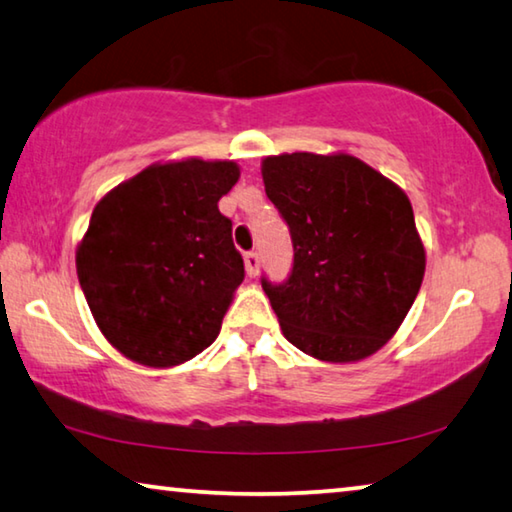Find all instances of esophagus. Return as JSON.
Here are the masks:
<instances>
[{"instance_id": "34e87169", "label": "esophagus", "mask_w": 512, "mask_h": 512, "mask_svg": "<svg viewBox=\"0 0 512 512\" xmlns=\"http://www.w3.org/2000/svg\"><path fill=\"white\" fill-rule=\"evenodd\" d=\"M246 271L250 277H257L259 273V253L257 250H250V253H246Z\"/></svg>"}]
</instances>
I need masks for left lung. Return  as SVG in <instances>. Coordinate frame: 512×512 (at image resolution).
Here are the masks:
<instances>
[{
	"instance_id": "8db88e82",
	"label": "left lung",
	"mask_w": 512,
	"mask_h": 512,
	"mask_svg": "<svg viewBox=\"0 0 512 512\" xmlns=\"http://www.w3.org/2000/svg\"><path fill=\"white\" fill-rule=\"evenodd\" d=\"M262 176L293 244L287 280L262 277L282 334L332 363L375 354L402 325L424 277L409 198L345 153L271 155Z\"/></svg>"
}]
</instances>
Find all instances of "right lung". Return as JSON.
<instances>
[{
	"label": "right lung",
	"mask_w": 512,
	"mask_h": 512,
	"mask_svg": "<svg viewBox=\"0 0 512 512\" xmlns=\"http://www.w3.org/2000/svg\"><path fill=\"white\" fill-rule=\"evenodd\" d=\"M235 162L153 164L97 203L76 273L103 336L144 366L167 368L210 348L244 259L219 198Z\"/></svg>",
	"instance_id": "right-lung-1"
}]
</instances>
